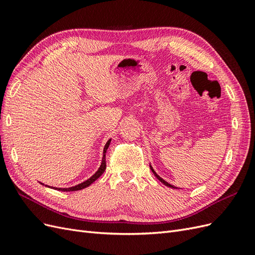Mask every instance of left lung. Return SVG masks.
<instances>
[{
	"label": "left lung",
	"mask_w": 255,
	"mask_h": 255,
	"mask_svg": "<svg viewBox=\"0 0 255 255\" xmlns=\"http://www.w3.org/2000/svg\"><path fill=\"white\" fill-rule=\"evenodd\" d=\"M150 168H151V170H152V172L154 173V175H155V176L157 177V179H158V180H159V181H160L161 183H163V184H165V185H166V186H168V187H171V188H176L175 186H173V185H171V184H169L168 182H166L165 180H163V179H161V177H160V176H159V175H158V174H157V173H156L155 171H154V169L152 168V166H150Z\"/></svg>",
	"instance_id": "left-lung-1"
}]
</instances>
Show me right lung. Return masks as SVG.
I'll return each mask as SVG.
<instances>
[{"mask_svg":"<svg viewBox=\"0 0 255 255\" xmlns=\"http://www.w3.org/2000/svg\"><path fill=\"white\" fill-rule=\"evenodd\" d=\"M111 140L112 139H110L109 141L106 142V144H105V146H104V150H103V158H102V163H101V166H100V168L98 169V171L92 175L91 177H89L88 180H86L85 182H83V183H81V184H79V185H75V186H72V187H69V188H55V189H57V190H61V191H76V190H81V189H84V188H86V187H88L89 185H91L92 183H94L97 179H99L100 176H101L102 174H103V172L105 171V169H106V163H105V153H106V150L109 149V146H110V143H111ZM40 184H42V183H40ZM43 185V184H42ZM45 186H47V185H45ZM48 187H50V186H48Z\"/></svg>","mask_w":255,"mask_h":255,"instance_id":"right-lung-1","label":"right lung"}]
</instances>
